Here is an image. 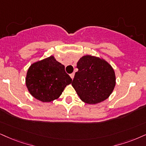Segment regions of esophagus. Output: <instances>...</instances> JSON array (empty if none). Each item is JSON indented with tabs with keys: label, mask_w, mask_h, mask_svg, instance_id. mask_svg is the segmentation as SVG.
<instances>
[{
	"label": "esophagus",
	"mask_w": 146,
	"mask_h": 146,
	"mask_svg": "<svg viewBox=\"0 0 146 146\" xmlns=\"http://www.w3.org/2000/svg\"><path fill=\"white\" fill-rule=\"evenodd\" d=\"M70 77H71V78L72 79H73L74 78V73H72V74H70Z\"/></svg>",
	"instance_id": "1"
}]
</instances>
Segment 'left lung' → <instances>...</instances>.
<instances>
[{"mask_svg":"<svg viewBox=\"0 0 146 146\" xmlns=\"http://www.w3.org/2000/svg\"><path fill=\"white\" fill-rule=\"evenodd\" d=\"M72 85L84 103L96 104L109 98L116 85L114 70L100 57L84 55L78 60Z\"/></svg>","mask_w":146,"mask_h":146,"instance_id":"left-lung-1","label":"left lung"}]
</instances>
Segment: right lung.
Masks as SVG:
<instances>
[{"label":"right lung","instance_id":"add662e5","mask_svg":"<svg viewBox=\"0 0 146 146\" xmlns=\"http://www.w3.org/2000/svg\"><path fill=\"white\" fill-rule=\"evenodd\" d=\"M72 80L64 65L51 55L30 66L26 84L34 98L42 102H51L59 98Z\"/></svg>","mask_w":146,"mask_h":146}]
</instances>
